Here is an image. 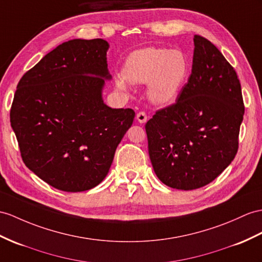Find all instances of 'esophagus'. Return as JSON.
<instances>
[{
  "instance_id": "1",
  "label": "esophagus",
  "mask_w": 262,
  "mask_h": 262,
  "mask_svg": "<svg viewBox=\"0 0 262 262\" xmlns=\"http://www.w3.org/2000/svg\"><path fill=\"white\" fill-rule=\"evenodd\" d=\"M136 119L138 120L139 123H145L146 120H148V117H146V114H145L144 112H139V113L137 114Z\"/></svg>"
}]
</instances>
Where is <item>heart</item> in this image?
<instances>
[{"mask_svg": "<svg viewBox=\"0 0 262 262\" xmlns=\"http://www.w3.org/2000/svg\"><path fill=\"white\" fill-rule=\"evenodd\" d=\"M187 74L188 61L181 51L149 47L127 56L122 76L118 75L114 83L120 90H124L126 82L148 83L146 92L152 103L168 105L177 99Z\"/></svg>", "mask_w": 262, "mask_h": 262, "instance_id": "b5f03b06", "label": "heart"}]
</instances>
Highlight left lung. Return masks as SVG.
<instances>
[{
    "instance_id": "8db88e82",
    "label": "left lung",
    "mask_w": 262,
    "mask_h": 262,
    "mask_svg": "<svg viewBox=\"0 0 262 262\" xmlns=\"http://www.w3.org/2000/svg\"><path fill=\"white\" fill-rule=\"evenodd\" d=\"M193 43L192 70L177 102L145 124L153 170L178 190L205 187L231 163L245 114L230 63L205 37L194 35Z\"/></svg>"
}]
</instances>
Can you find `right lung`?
Listing matches in <instances>:
<instances>
[{"label":"right lung","instance_id":"add662e5","mask_svg":"<svg viewBox=\"0 0 262 262\" xmlns=\"http://www.w3.org/2000/svg\"><path fill=\"white\" fill-rule=\"evenodd\" d=\"M109 47L102 39L62 43L17 84L10 119L22 160L55 189L81 192L103 181L135 119L102 98L112 78Z\"/></svg>","mask_w":262,"mask_h":262}]
</instances>
